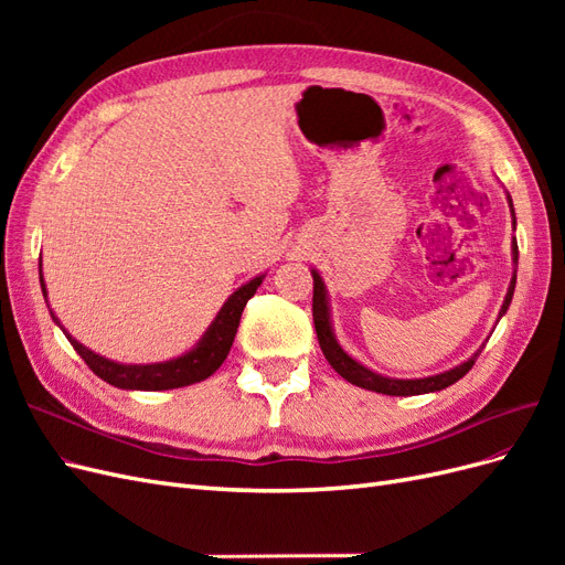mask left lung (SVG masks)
I'll return each instance as SVG.
<instances>
[{
	"instance_id": "8db88e82",
	"label": "left lung",
	"mask_w": 565,
	"mask_h": 565,
	"mask_svg": "<svg viewBox=\"0 0 565 565\" xmlns=\"http://www.w3.org/2000/svg\"><path fill=\"white\" fill-rule=\"evenodd\" d=\"M511 212H514V210H511ZM514 226H516V218H514ZM514 264H519L516 241H514ZM514 287H516V268H514V278H511V282H509L500 318L509 309L511 297H514ZM313 322H316V334H318V341H320V349H322L324 358H328V363L341 374V377H344L351 384H355V386H361V388L386 393V396H419V393H431V391L446 388V386H450V384H455V382L465 377V374L473 367L478 353H481V351H478L473 358H469L467 363H461V365H457L448 372L434 374V377H424V380L382 377V374L363 367L361 363H355L353 358L341 351V347L337 344V339H334L332 328H330V311H328V297H324V285H322V278L318 276L316 270H313Z\"/></svg>"
}]
</instances>
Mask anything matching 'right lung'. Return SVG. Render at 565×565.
I'll return each instance as SVG.
<instances>
[{"instance_id":"1","label":"right lung","mask_w":565,"mask_h":565,"mask_svg":"<svg viewBox=\"0 0 565 565\" xmlns=\"http://www.w3.org/2000/svg\"><path fill=\"white\" fill-rule=\"evenodd\" d=\"M40 273H42V264H40ZM262 280H264V276L254 278L237 289V292H233L228 297V301L221 306L218 316L210 324V330L204 332V337L200 339V344L193 351H188L185 355L177 358V361L156 363V365H119V363L108 361V358H104V355L89 351L87 347H82L77 339H73L63 328L61 330L65 332L67 339H71L73 349L82 355V361L89 365V370L96 374V377H100L117 388L164 391V388L191 386V384H198L202 380L212 377V374L221 367V363L226 361V355L233 347L235 332H237V324H241V316L245 311L247 301L254 297L256 287L262 285ZM40 282H42V292L46 295L42 276H40ZM51 318L58 322V318L54 313H51Z\"/></svg>"}]
</instances>
